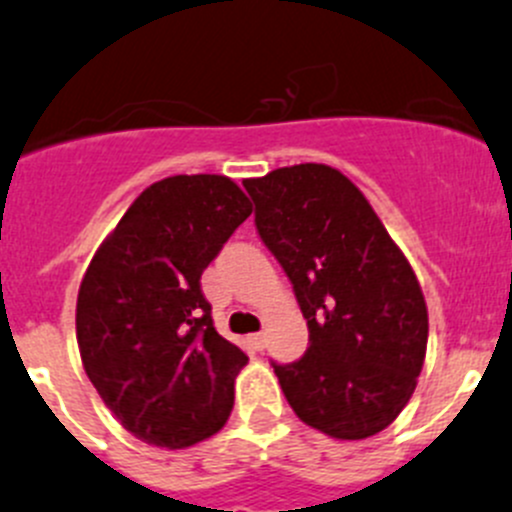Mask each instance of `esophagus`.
Masks as SVG:
<instances>
[{
	"label": "esophagus",
	"mask_w": 512,
	"mask_h": 512,
	"mask_svg": "<svg viewBox=\"0 0 512 512\" xmlns=\"http://www.w3.org/2000/svg\"><path fill=\"white\" fill-rule=\"evenodd\" d=\"M247 340H250V345L255 347V350H262V347H265V332H255V335H250Z\"/></svg>",
	"instance_id": "1"
}]
</instances>
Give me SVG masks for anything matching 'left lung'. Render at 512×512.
Returning a JSON list of instances; mask_svg holds the SVG:
<instances>
[{
	"mask_svg": "<svg viewBox=\"0 0 512 512\" xmlns=\"http://www.w3.org/2000/svg\"><path fill=\"white\" fill-rule=\"evenodd\" d=\"M242 185L310 330L300 360L272 362L287 403L330 438L377 435L413 398L428 350V307L408 257L335 167L305 162Z\"/></svg>",
	"mask_w": 512,
	"mask_h": 512,
	"instance_id": "1",
	"label": "left lung"
}]
</instances>
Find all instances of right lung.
Listing matches in <instances>:
<instances>
[{"instance_id":"obj_1","label":"right lung","mask_w":512,"mask_h":512,"mask_svg":"<svg viewBox=\"0 0 512 512\" xmlns=\"http://www.w3.org/2000/svg\"><path fill=\"white\" fill-rule=\"evenodd\" d=\"M250 212L230 177H167L132 202L84 272V372L147 445L190 448L230 418L247 355L215 330L200 277Z\"/></svg>"}]
</instances>
